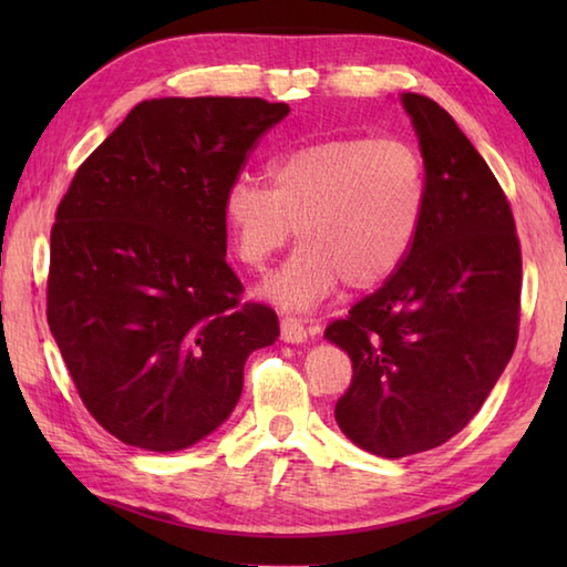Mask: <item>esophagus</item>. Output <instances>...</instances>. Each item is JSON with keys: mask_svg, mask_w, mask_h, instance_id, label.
I'll return each mask as SVG.
<instances>
[{"mask_svg": "<svg viewBox=\"0 0 567 567\" xmlns=\"http://www.w3.org/2000/svg\"><path fill=\"white\" fill-rule=\"evenodd\" d=\"M280 336L287 343H302L307 339V329L297 317H282L280 319Z\"/></svg>", "mask_w": 567, "mask_h": 567, "instance_id": "34e87169", "label": "esophagus"}]
</instances>
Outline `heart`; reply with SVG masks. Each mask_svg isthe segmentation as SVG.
<instances>
[{"label": "heart", "instance_id": "obj_1", "mask_svg": "<svg viewBox=\"0 0 567 567\" xmlns=\"http://www.w3.org/2000/svg\"><path fill=\"white\" fill-rule=\"evenodd\" d=\"M429 207L426 161L402 138L336 136L305 143L256 177L228 185L221 214L236 258L262 270L287 240L302 246L265 292L292 309L315 307L346 282L372 290L402 268Z\"/></svg>", "mask_w": 567, "mask_h": 567}]
</instances>
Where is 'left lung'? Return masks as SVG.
I'll return each mask as SVG.
<instances>
[{
    "mask_svg": "<svg viewBox=\"0 0 567 567\" xmlns=\"http://www.w3.org/2000/svg\"><path fill=\"white\" fill-rule=\"evenodd\" d=\"M429 171L404 265L323 336L353 363L336 421L360 449L404 457L467 426L519 339L522 246L509 199L451 114L402 94Z\"/></svg>",
    "mask_w": 567,
    "mask_h": 567,
    "instance_id": "left-lung-1",
    "label": "left lung"
}]
</instances>
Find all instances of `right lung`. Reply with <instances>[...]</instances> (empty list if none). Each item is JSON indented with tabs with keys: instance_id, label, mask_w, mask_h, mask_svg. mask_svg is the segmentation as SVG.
<instances>
[{
	"instance_id": "add662e5",
	"label": "right lung",
	"mask_w": 567,
	"mask_h": 567,
	"mask_svg": "<svg viewBox=\"0 0 567 567\" xmlns=\"http://www.w3.org/2000/svg\"><path fill=\"white\" fill-rule=\"evenodd\" d=\"M287 114L260 97L141 102L58 204L48 327L82 404L126 445L202 441L234 412L248 355L280 336L268 305L240 299L221 202Z\"/></svg>"
}]
</instances>
